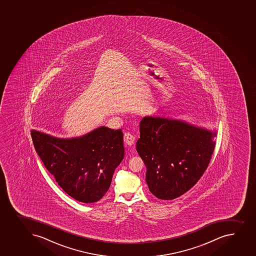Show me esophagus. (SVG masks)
Listing matches in <instances>:
<instances>
[{"mask_svg":"<svg viewBox=\"0 0 256 256\" xmlns=\"http://www.w3.org/2000/svg\"><path fill=\"white\" fill-rule=\"evenodd\" d=\"M124 142L128 146H132L134 144L135 138L130 132H125L124 137Z\"/></svg>","mask_w":256,"mask_h":256,"instance_id":"1","label":"esophagus"}]
</instances>
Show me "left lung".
<instances>
[{"instance_id":"left-lung-1","label":"left lung","mask_w":256,"mask_h":256,"mask_svg":"<svg viewBox=\"0 0 256 256\" xmlns=\"http://www.w3.org/2000/svg\"><path fill=\"white\" fill-rule=\"evenodd\" d=\"M216 134L184 120L142 118L136 150L147 168L150 192L160 200H171L190 190L210 164Z\"/></svg>"}]
</instances>
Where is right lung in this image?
Instances as JSON below:
<instances>
[{"label": "right lung", "mask_w": 256, "mask_h": 256, "mask_svg": "<svg viewBox=\"0 0 256 256\" xmlns=\"http://www.w3.org/2000/svg\"><path fill=\"white\" fill-rule=\"evenodd\" d=\"M33 144L46 170L65 192L79 202H96L108 192L124 157L121 130L106 126L80 137L61 138L33 130Z\"/></svg>", "instance_id": "right-lung-1"}]
</instances>
